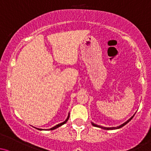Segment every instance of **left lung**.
Here are the masks:
<instances>
[{"label":"left lung","mask_w":151,"mask_h":151,"mask_svg":"<svg viewBox=\"0 0 151 151\" xmlns=\"http://www.w3.org/2000/svg\"><path fill=\"white\" fill-rule=\"evenodd\" d=\"M132 118H133V117H132ZM132 118H131V119H130L128 121V122H126V123H124V124H122V126H120V127H118V128H121V127H124V125H126V124H127V123H128V122H129L130 121L132 120ZM93 124V126H94V127H99V128L105 129H117V128H113H113H106V127H100V126H97V125H96V124Z\"/></svg>","instance_id":"obj_1"}]
</instances>
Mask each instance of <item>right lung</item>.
Instances as JSON below:
<instances>
[{"label":"right lung","mask_w":151,"mask_h":151,"mask_svg":"<svg viewBox=\"0 0 151 151\" xmlns=\"http://www.w3.org/2000/svg\"><path fill=\"white\" fill-rule=\"evenodd\" d=\"M69 116H70V115L69 116H68V119H66V120L64 122H63V123H61V124H57V126H55V127H52V128H51L50 129V130H53V129H57V128H58V127H60V126H62V125H63V124H65V123H66L67 122H68V119H69Z\"/></svg>","instance_id":"add662e5"}]
</instances>
